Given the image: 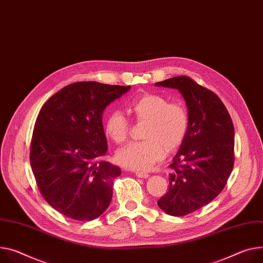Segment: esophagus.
<instances>
[{
  "label": "esophagus",
  "mask_w": 263,
  "mask_h": 263,
  "mask_svg": "<svg viewBox=\"0 0 263 263\" xmlns=\"http://www.w3.org/2000/svg\"><path fill=\"white\" fill-rule=\"evenodd\" d=\"M135 175H136L137 177H139V178H148V177L150 176L148 173H146V172H140V171H136V172H135Z\"/></svg>",
  "instance_id": "34e87169"
}]
</instances>
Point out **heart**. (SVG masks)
Here are the masks:
<instances>
[{"instance_id":"b5f03b06","label":"heart","mask_w":263,"mask_h":263,"mask_svg":"<svg viewBox=\"0 0 263 263\" xmlns=\"http://www.w3.org/2000/svg\"><path fill=\"white\" fill-rule=\"evenodd\" d=\"M129 111L137 122L145 123L142 137L119 149L116 159L134 171H148L164 157L166 151L177 149L189 130V116L184 107L157 94H146L129 105ZM108 138L122 144L128 136L129 122L121 111H111L104 123Z\"/></svg>"}]
</instances>
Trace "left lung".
I'll return each mask as SVG.
<instances>
[{
    "mask_svg": "<svg viewBox=\"0 0 263 263\" xmlns=\"http://www.w3.org/2000/svg\"><path fill=\"white\" fill-rule=\"evenodd\" d=\"M177 89L185 101L189 130L170 164L169 191L158 206L183 216L211 202L223 190L234 165V126L216 94L187 77L155 84Z\"/></svg>",
    "mask_w": 263,
    "mask_h": 263,
    "instance_id": "8db88e82",
    "label": "left lung"
}]
</instances>
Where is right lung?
Wrapping results in <instances>:
<instances>
[{"label":"right lung","mask_w":263,"mask_h":263,"mask_svg":"<svg viewBox=\"0 0 263 263\" xmlns=\"http://www.w3.org/2000/svg\"><path fill=\"white\" fill-rule=\"evenodd\" d=\"M130 88L73 83L40 111L30 147L32 172L45 200L69 218L95 219L111 202L122 171L103 160L108 151L103 113Z\"/></svg>","instance_id":"right-lung-1"}]
</instances>
